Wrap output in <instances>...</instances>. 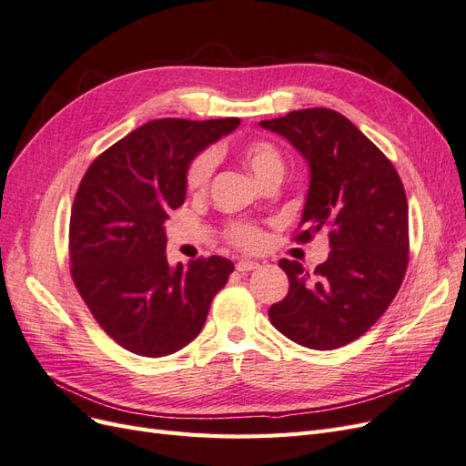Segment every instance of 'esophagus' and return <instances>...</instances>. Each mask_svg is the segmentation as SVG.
<instances>
[{
  "mask_svg": "<svg viewBox=\"0 0 466 466\" xmlns=\"http://www.w3.org/2000/svg\"><path fill=\"white\" fill-rule=\"evenodd\" d=\"M258 268V262H252V260H238L237 262V270L238 272H252V270H257Z\"/></svg>",
  "mask_w": 466,
  "mask_h": 466,
  "instance_id": "34e87169",
  "label": "esophagus"
}]
</instances>
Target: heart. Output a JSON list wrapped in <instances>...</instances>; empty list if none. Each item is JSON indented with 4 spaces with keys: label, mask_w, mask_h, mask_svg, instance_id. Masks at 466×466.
<instances>
[{
    "label": "heart",
    "mask_w": 466,
    "mask_h": 466,
    "mask_svg": "<svg viewBox=\"0 0 466 466\" xmlns=\"http://www.w3.org/2000/svg\"><path fill=\"white\" fill-rule=\"evenodd\" d=\"M238 159L257 180L264 182L270 177L284 175V155L268 139H250L238 149ZM216 168V153L202 151L196 155L187 171V188L194 194H202L209 187ZM231 243L243 250H258L264 245V233L255 225H233L229 229Z\"/></svg>",
    "instance_id": "b5f03b06"
}]
</instances>
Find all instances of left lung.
<instances>
[{"label": "left lung", "mask_w": 466, "mask_h": 466, "mask_svg": "<svg viewBox=\"0 0 466 466\" xmlns=\"http://www.w3.org/2000/svg\"><path fill=\"white\" fill-rule=\"evenodd\" d=\"M309 167L305 243L329 233V258L311 276L279 260L289 291L268 311L274 327L311 350H336L368 332L397 295L408 264V202L397 168L340 112L293 110L262 120Z\"/></svg>", "instance_id": "obj_1"}]
</instances>
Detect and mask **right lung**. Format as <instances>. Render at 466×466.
<instances>
[{"mask_svg": "<svg viewBox=\"0 0 466 466\" xmlns=\"http://www.w3.org/2000/svg\"><path fill=\"white\" fill-rule=\"evenodd\" d=\"M238 122L151 120L98 155L77 188L72 278L103 330L137 356L163 358L190 344L235 270L223 257L171 266L163 223L187 198L192 159Z\"/></svg>", "mask_w": 466, "mask_h": 466, "instance_id": "right-lung-1", "label": "right lung"}]
</instances>
